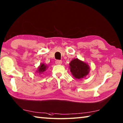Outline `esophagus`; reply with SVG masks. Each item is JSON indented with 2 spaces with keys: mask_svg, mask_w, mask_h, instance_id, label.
<instances>
[{
  "mask_svg": "<svg viewBox=\"0 0 123 123\" xmlns=\"http://www.w3.org/2000/svg\"><path fill=\"white\" fill-rule=\"evenodd\" d=\"M55 62L56 65H61L62 63V61H60V60H57V61Z\"/></svg>",
  "mask_w": 123,
  "mask_h": 123,
  "instance_id": "1",
  "label": "esophagus"
}]
</instances>
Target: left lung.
I'll return each mask as SVG.
<instances>
[{
	"mask_svg": "<svg viewBox=\"0 0 123 123\" xmlns=\"http://www.w3.org/2000/svg\"><path fill=\"white\" fill-rule=\"evenodd\" d=\"M69 69L72 75L78 79L86 77L90 71L89 66L78 58H74L69 63Z\"/></svg>",
	"mask_w": 123,
	"mask_h": 123,
	"instance_id": "left-lung-1",
	"label": "left lung"
}]
</instances>
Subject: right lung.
<instances>
[{
	"label": "right lung",
	"mask_w": 123,
	"mask_h": 123,
	"mask_svg": "<svg viewBox=\"0 0 123 123\" xmlns=\"http://www.w3.org/2000/svg\"><path fill=\"white\" fill-rule=\"evenodd\" d=\"M47 68H48V66L46 65H45L43 63H42L40 64V66L38 68L37 71L36 72L38 73L42 74V73H43L45 71L47 70Z\"/></svg>",
	"instance_id": "obj_1"
}]
</instances>
